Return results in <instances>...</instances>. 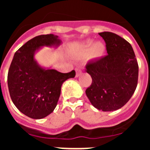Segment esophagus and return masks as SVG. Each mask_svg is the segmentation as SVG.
Listing matches in <instances>:
<instances>
[{
    "label": "esophagus",
    "mask_w": 150,
    "mask_h": 150,
    "mask_svg": "<svg viewBox=\"0 0 150 150\" xmlns=\"http://www.w3.org/2000/svg\"><path fill=\"white\" fill-rule=\"evenodd\" d=\"M75 71H76V77L79 76L82 74V71L80 70V69L76 68V69H75Z\"/></svg>",
    "instance_id": "34e87169"
}]
</instances>
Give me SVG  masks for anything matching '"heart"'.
<instances>
[{
    "label": "heart",
    "mask_w": 150,
    "mask_h": 150,
    "mask_svg": "<svg viewBox=\"0 0 150 150\" xmlns=\"http://www.w3.org/2000/svg\"><path fill=\"white\" fill-rule=\"evenodd\" d=\"M104 52H105L104 45L100 42L95 43L92 45L91 41H88L83 46V53L84 55H87L89 53L90 56L92 59H99L104 55Z\"/></svg>",
    "instance_id": "b5f03b06"
}]
</instances>
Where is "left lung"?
<instances>
[{
  "instance_id": "1",
  "label": "left lung",
  "mask_w": 150,
  "mask_h": 150,
  "mask_svg": "<svg viewBox=\"0 0 150 150\" xmlns=\"http://www.w3.org/2000/svg\"><path fill=\"white\" fill-rule=\"evenodd\" d=\"M108 55L87 63L86 71L92 82L86 90L91 104L102 111L122 107L137 88L138 64L132 45L114 33H99Z\"/></svg>"
}]
</instances>
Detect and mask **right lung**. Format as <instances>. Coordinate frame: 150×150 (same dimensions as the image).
I'll use <instances>...</instances> for the list:
<instances>
[{
    "label": "right lung",
    "instance_id": "obj_1",
    "mask_svg": "<svg viewBox=\"0 0 150 150\" xmlns=\"http://www.w3.org/2000/svg\"><path fill=\"white\" fill-rule=\"evenodd\" d=\"M60 43L58 36L39 35L21 46L14 55L8 71V88L13 104L28 117L40 120L52 112L62 83L76 75L74 70L66 74L53 69L45 70L34 60V52L40 46Z\"/></svg>",
    "mask_w": 150,
    "mask_h": 150
}]
</instances>
